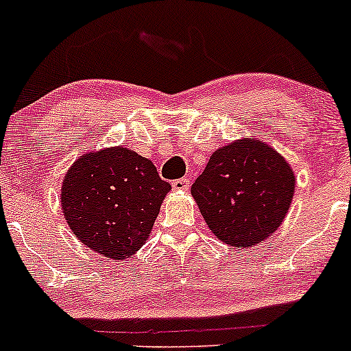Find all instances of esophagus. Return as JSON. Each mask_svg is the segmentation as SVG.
Returning <instances> with one entry per match:
<instances>
[{
	"mask_svg": "<svg viewBox=\"0 0 351 351\" xmlns=\"http://www.w3.org/2000/svg\"><path fill=\"white\" fill-rule=\"evenodd\" d=\"M171 186L175 190H189V186H190V180L189 178H180V180H175V182L171 183Z\"/></svg>",
	"mask_w": 351,
	"mask_h": 351,
	"instance_id": "34e87169",
	"label": "esophagus"
}]
</instances>
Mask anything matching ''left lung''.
<instances>
[{"mask_svg":"<svg viewBox=\"0 0 351 351\" xmlns=\"http://www.w3.org/2000/svg\"><path fill=\"white\" fill-rule=\"evenodd\" d=\"M295 190L289 162L254 137L215 151L192 185L212 232L234 247L258 244L280 228Z\"/></svg>","mask_w":351,"mask_h":351,"instance_id":"1","label":"left lung"}]
</instances>
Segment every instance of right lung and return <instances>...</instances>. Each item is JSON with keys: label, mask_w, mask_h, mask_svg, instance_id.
Instances as JSON below:
<instances>
[{"label": "right lung", "mask_w": 351, "mask_h": 351, "mask_svg": "<svg viewBox=\"0 0 351 351\" xmlns=\"http://www.w3.org/2000/svg\"><path fill=\"white\" fill-rule=\"evenodd\" d=\"M171 185L147 158L127 147L80 156L67 169L61 205L73 234L110 260H123L147 241Z\"/></svg>", "instance_id": "add662e5"}]
</instances>
